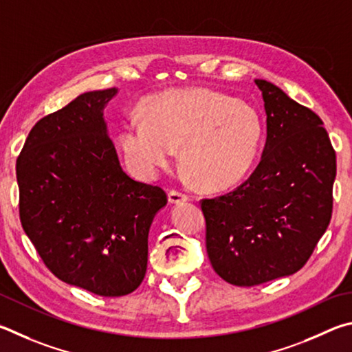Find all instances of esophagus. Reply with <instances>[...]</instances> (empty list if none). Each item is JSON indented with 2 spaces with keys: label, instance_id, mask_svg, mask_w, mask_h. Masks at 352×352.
<instances>
[{
  "label": "esophagus",
  "instance_id": "34e87169",
  "mask_svg": "<svg viewBox=\"0 0 352 352\" xmlns=\"http://www.w3.org/2000/svg\"><path fill=\"white\" fill-rule=\"evenodd\" d=\"M168 202L173 206L182 204V202H187V196L182 195L181 192H175V190H173V192L168 193Z\"/></svg>",
  "mask_w": 352,
  "mask_h": 352
}]
</instances>
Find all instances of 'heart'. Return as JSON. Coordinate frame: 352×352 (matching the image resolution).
Wrapping results in <instances>:
<instances>
[{
    "label": "heart",
    "mask_w": 352,
    "mask_h": 352,
    "mask_svg": "<svg viewBox=\"0 0 352 352\" xmlns=\"http://www.w3.org/2000/svg\"><path fill=\"white\" fill-rule=\"evenodd\" d=\"M145 119L128 116L120 146L140 177L171 164L176 148L196 186L218 192L248 175L260 151L263 122L252 104L221 92L192 88L162 92L144 104Z\"/></svg>",
    "instance_id": "1"
}]
</instances>
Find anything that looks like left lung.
Wrapping results in <instances>:
<instances>
[{
    "instance_id": "obj_1",
    "label": "left lung",
    "mask_w": 352,
    "mask_h": 352,
    "mask_svg": "<svg viewBox=\"0 0 352 352\" xmlns=\"http://www.w3.org/2000/svg\"><path fill=\"white\" fill-rule=\"evenodd\" d=\"M255 83L267 117L260 164L236 190L201 204L212 266L235 286L305 266L329 226L337 170L322 119L267 80Z\"/></svg>"
}]
</instances>
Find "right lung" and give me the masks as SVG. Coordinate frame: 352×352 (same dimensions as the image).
<instances>
[{
	"mask_svg": "<svg viewBox=\"0 0 352 352\" xmlns=\"http://www.w3.org/2000/svg\"><path fill=\"white\" fill-rule=\"evenodd\" d=\"M119 89L89 91L30 129L16 159L20 219L47 269L71 286L122 297L146 272L162 188L123 171L104 108Z\"/></svg>",
	"mask_w": 352,
	"mask_h": 352,
	"instance_id": "1",
	"label": "right lung"
}]
</instances>
